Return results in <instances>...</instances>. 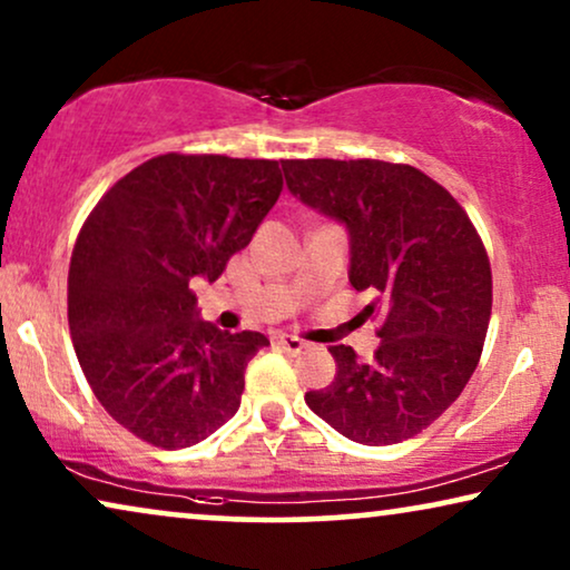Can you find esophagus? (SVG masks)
Listing matches in <instances>:
<instances>
[{
  "instance_id": "34e87169",
  "label": "esophagus",
  "mask_w": 570,
  "mask_h": 570,
  "mask_svg": "<svg viewBox=\"0 0 570 570\" xmlns=\"http://www.w3.org/2000/svg\"><path fill=\"white\" fill-rule=\"evenodd\" d=\"M275 345L283 347L285 353H301V350L306 347V342H303L301 337H295V334H277Z\"/></svg>"
}]
</instances>
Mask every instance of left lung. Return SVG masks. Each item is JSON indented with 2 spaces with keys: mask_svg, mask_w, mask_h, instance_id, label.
<instances>
[{
  "mask_svg": "<svg viewBox=\"0 0 570 570\" xmlns=\"http://www.w3.org/2000/svg\"><path fill=\"white\" fill-rule=\"evenodd\" d=\"M303 205L350 236V285L376 293L373 361L334 345L337 376L306 394L334 431L389 446L425 431L478 368L493 308V275L462 205L423 170L384 160H283Z\"/></svg>",
  "mask_w": 570,
  "mask_h": 570,
  "instance_id": "1",
  "label": "left lung"
}]
</instances>
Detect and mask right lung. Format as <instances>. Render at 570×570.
Instances as JSON below:
<instances>
[{"instance_id": "right-lung-1", "label": "right lung", "mask_w": 570, "mask_h": 570, "mask_svg": "<svg viewBox=\"0 0 570 570\" xmlns=\"http://www.w3.org/2000/svg\"><path fill=\"white\" fill-rule=\"evenodd\" d=\"M279 163L158 155L119 178L77 236V361L108 415L153 446H194L228 423L248 361L269 345L202 322L191 283H215L248 246L283 191Z\"/></svg>"}]
</instances>
